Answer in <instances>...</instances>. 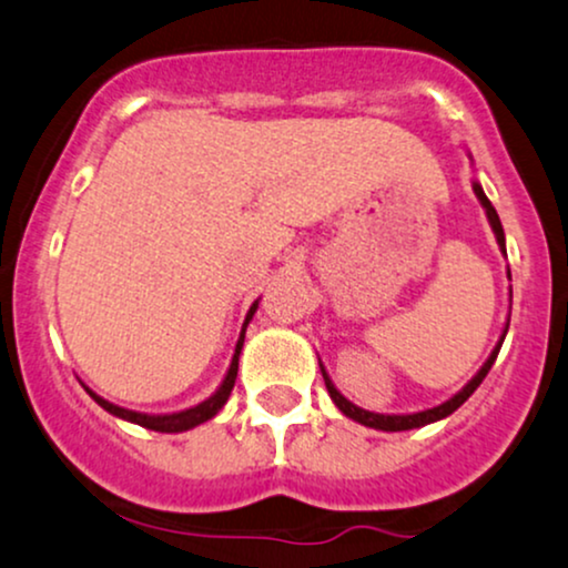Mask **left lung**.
<instances>
[{"mask_svg": "<svg viewBox=\"0 0 568 568\" xmlns=\"http://www.w3.org/2000/svg\"><path fill=\"white\" fill-rule=\"evenodd\" d=\"M473 190H475L477 201H480V206L486 209L488 225H490V231H494V235H496V244H499L501 254H505V257H507V246H505V231H501L499 214H496V209L490 206V201L486 199V193H483L480 182L473 180ZM507 278H509V271H507ZM509 305H513V286H509ZM507 327H509V318H507L505 329H501V335H499V343H496V346H494V352L488 354V359L483 362V367L477 369V373L473 375V378L467 381V384H464L462 388H458V392L454 394V397H450V399H445V403H439V405H435V407H426V410H418V413H373V410H365V407L354 405L352 399H346V397H343L341 392H337V386L333 384V378H329V373H327V369H324L322 362H318V367H322V375H324V386H327L329 397H333L335 407H337V410H341L343 416H346V418H352V422L362 424V426H369V429H381V432H407V429H418V426H426V424L443 422V418H448L450 413L458 410V407H462L464 403H467L469 397H473V394H475V388L483 384V378H486V375H488V369L494 367L496 356H499V348H501V343H505Z\"/></svg>", "mask_w": 568, "mask_h": 568, "instance_id": "8db88e82", "label": "left lung"}]
</instances>
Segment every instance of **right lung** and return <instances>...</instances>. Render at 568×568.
Masks as SVG:
<instances>
[{"label":"right lung","instance_id":"1","mask_svg":"<svg viewBox=\"0 0 568 568\" xmlns=\"http://www.w3.org/2000/svg\"><path fill=\"white\" fill-rule=\"evenodd\" d=\"M260 308V297L252 303V308L246 311V318L244 324H241V333H239V341H235V352H233V359H231V367H227L225 378H222V384L216 386V392L212 397H206L203 403L193 405V407H184V410H176V413H139V410H129V407H120L110 403V399L99 397V394L93 392V388H88L85 384V392L91 394V397L104 407L106 413H112V416L123 418V422H131V424H139L144 426V429H152V432H165V435H176V432H187V429H195V426L209 422V418H214L216 413L222 410L227 403V397H231L233 386H235V375H239V356H241V348H244V337H246V327H250L252 316L257 314Z\"/></svg>","mask_w":568,"mask_h":568}]
</instances>
